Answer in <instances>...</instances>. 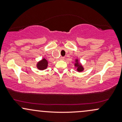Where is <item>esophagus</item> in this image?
<instances>
[{
    "instance_id": "esophagus-1",
    "label": "esophagus",
    "mask_w": 122,
    "mask_h": 122,
    "mask_svg": "<svg viewBox=\"0 0 122 122\" xmlns=\"http://www.w3.org/2000/svg\"><path fill=\"white\" fill-rule=\"evenodd\" d=\"M60 59L61 60H65V57H60Z\"/></svg>"
}]
</instances>
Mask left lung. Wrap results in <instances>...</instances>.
<instances>
[{"label": "left lung", "mask_w": 122, "mask_h": 122, "mask_svg": "<svg viewBox=\"0 0 122 122\" xmlns=\"http://www.w3.org/2000/svg\"><path fill=\"white\" fill-rule=\"evenodd\" d=\"M75 66L76 68H77V71L78 72H82V71H84L83 66H82L81 64L79 62L78 59L76 60L75 63Z\"/></svg>", "instance_id": "8db88e82"}]
</instances>
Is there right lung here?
<instances>
[{
	"label": "right lung",
	"mask_w": 122,
	"mask_h": 122,
	"mask_svg": "<svg viewBox=\"0 0 122 122\" xmlns=\"http://www.w3.org/2000/svg\"><path fill=\"white\" fill-rule=\"evenodd\" d=\"M47 66H48V61L45 58H43L42 60H41L37 64V68L41 71H43V70L46 69Z\"/></svg>",
	"instance_id": "1"
}]
</instances>
